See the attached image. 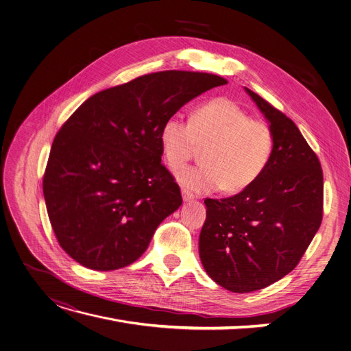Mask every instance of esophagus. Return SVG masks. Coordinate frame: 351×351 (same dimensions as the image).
Returning a JSON list of instances; mask_svg holds the SVG:
<instances>
[{
  "label": "esophagus",
  "mask_w": 351,
  "mask_h": 351,
  "mask_svg": "<svg viewBox=\"0 0 351 351\" xmlns=\"http://www.w3.org/2000/svg\"><path fill=\"white\" fill-rule=\"evenodd\" d=\"M193 193H191L189 191H186V189H182V199H184L185 202H189V201H192L193 199Z\"/></svg>",
  "instance_id": "1"
}]
</instances>
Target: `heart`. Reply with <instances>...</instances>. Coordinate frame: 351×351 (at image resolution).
<instances>
[{
    "label": "heart",
    "mask_w": 351,
    "mask_h": 351,
    "mask_svg": "<svg viewBox=\"0 0 351 351\" xmlns=\"http://www.w3.org/2000/svg\"><path fill=\"white\" fill-rule=\"evenodd\" d=\"M159 143L172 171L184 166L197 147L204 149L202 165L176 173L184 188L196 193H238L265 171L276 139L267 123L252 120L237 103L215 99L196 108L191 121L179 116L166 119Z\"/></svg>",
    "instance_id": "1"
}]
</instances>
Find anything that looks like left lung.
I'll return each mask as SVG.
<instances>
[{"label":"left lung","instance_id":"8db88e82","mask_svg":"<svg viewBox=\"0 0 351 351\" xmlns=\"http://www.w3.org/2000/svg\"><path fill=\"white\" fill-rule=\"evenodd\" d=\"M274 133L268 166L251 186L206 199L199 256L208 276L232 293H251L300 263L323 219V171L291 119L245 87Z\"/></svg>","mask_w":351,"mask_h":351}]
</instances>
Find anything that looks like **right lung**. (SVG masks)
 I'll return each instance as SVG.
<instances>
[{
    "label": "right lung",
    "mask_w": 351,
    "mask_h": 351,
    "mask_svg": "<svg viewBox=\"0 0 351 351\" xmlns=\"http://www.w3.org/2000/svg\"><path fill=\"white\" fill-rule=\"evenodd\" d=\"M225 83L208 73H152L99 91L70 116L54 138L43 193L60 247L75 263L113 271L146 251L182 205L162 165L163 121Z\"/></svg>",
    "instance_id": "1"
}]
</instances>
